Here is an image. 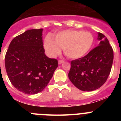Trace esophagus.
<instances>
[{"mask_svg": "<svg viewBox=\"0 0 121 121\" xmlns=\"http://www.w3.org/2000/svg\"><path fill=\"white\" fill-rule=\"evenodd\" d=\"M58 64H61L63 63H64V61L61 60H58Z\"/></svg>", "mask_w": 121, "mask_h": 121, "instance_id": "1", "label": "esophagus"}]
</instances>
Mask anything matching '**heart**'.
Here are the masks:
<instances>
[{
	"mask_svg": "<svg viewBox=\"0 0 121 121\" xmlns=\"http://www.w3.org/2000/svg\"><path fill=\"white\" fill-rule=\"evenodd\" d=\"M94 36L89 31L78 30H65L57 33L54 38L48 35L44 40V47L49 57L54 58L63 48L65 56L77 59L85 56L94 43Z\"/></svg>",
	"mask_w": 121,
	"mask_h": 121,
	"instance_id": "1",
	"label": "heart"
}]
</instances>
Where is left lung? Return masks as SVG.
Returning a JSON list of instances; mask_svg holds the SVG:
<instances>
[{
	"label": "left lung",
	"mask_w": 121,
	"mask_h": 121,
	"mask_svg": "<svg viewBox=\"0 0 121 121\" xmlns=\"http://www.w3.org/2000/svg\"><path fill=\"white\" fill-rule=\"evenodd\" d=\"M99 46L83 57L71 62L68 77L77 88L91 91L98 89L107 81L112 65L113 52L107 38L98 33Z\"/></svg>",
	"instance_id": "left-lung-1"
}]
</instances>
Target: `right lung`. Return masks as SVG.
<instances>
[{
    "mask_svg": "<svg viewBox=\"0 0 121 121\" xmlns=\"http://www.w3.org/2000/svg\"><path fill=\"white\" fill-rule=\"evenodd\" d=\"M43 29H31L14 37L5 56V67L12 85L27 94L45 88L58 67V61L44 54Z\"/></svg>",
    "mask_w": 121,
    "mask_h": 121,
    "instance_id": "1",
    "label": "right lung"
}]
</instances>
